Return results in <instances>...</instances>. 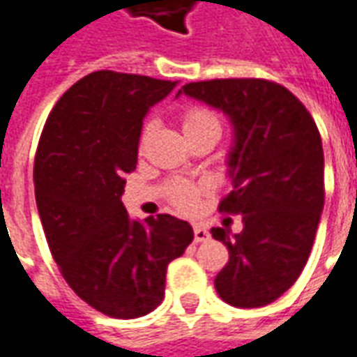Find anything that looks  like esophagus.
Returning <instances> with one entry per match:
<instances>
[{"label": "esophagus", "mask_w": 357, "mask_h": 357, "mask_svg": "<svg viewBox=\"0 0 357 357\" xmlns=\"http://www.w3.org/2000/svg\"><path fill=\"white\" fill-rule=\"evenodd\" d=\"M193 233H195V243H204V241L210 239V231L206 229V227H202V225H195Z\"/></svg>", "instance_id": "esophagus-1"}]
</instances>
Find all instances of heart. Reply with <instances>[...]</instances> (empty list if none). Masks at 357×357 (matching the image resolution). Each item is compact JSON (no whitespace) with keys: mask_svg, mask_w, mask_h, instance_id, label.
<instances>
[{"mask_svg":"<svg viewBox=\"0 0 357 357\" xmlns=\"http://www.w3.org/2000/svg\"><path fill=\"white\" fill-rule=\"evenodd\" d=\"M181 124H183V132L185 135H193V133L201 132H214L220 135L222 132V122L218 118L216 112H212L206 107L201 105H191L181 112ZM153 130V124L147 122L143 126V132L139 137V147L143 149L145 141H147L149 133ZM206 191L204 183H193V181H183V179H176L168 185V199L174 202V206H178L183 212H191L197 208L201 195Z\"/></svg>","mask_w":357,"mask_h":357,"instance_id":"heart-1","label":"heart"}]
</instances>
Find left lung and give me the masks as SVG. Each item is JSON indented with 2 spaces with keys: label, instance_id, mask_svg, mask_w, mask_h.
Instances as JSON below:
<instances>
[{
  "label": "left lung",
  "instance_id": "1",
  "mask_svg": "<svg viewBox=\"0 0 357 357\" xmlns=\"http://www.w3.org/2000/svg\"><path fill=\"white\" fill-rule=\"evenodd\" d=\"M179 93L224 110L233 124V191L218 208L241 214L243 231L212 229L229 250L218 294L237 307L266 306L294 284L314 247L325 201L319 130L298 97L262 78L191 82Z\"/></svg>",
  "mask_w": 357,
  "mask_h": 357
}]
</instances>
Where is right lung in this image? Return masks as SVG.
I'll list each match as a JSON object with an SVG mask.
<instances>
[{
	"label": "right lung",
	"instance_id": "right-lung-1",
	"mask_svg": "<svg viewBox=\"0 0 357 357\" xmlns=\"http://www.w3.org/2000/svg\"><path fill=\"white\" fill-rule=\"evenodd\" d=\"M174 88L139 74H88L53 107L36 151V204L51 255L84 302L118 319L162 302L168 264L193 241L183 220L137 222L120 201L143 118Z\"/></svg>",
	"mask_w": 357,
	"mask_h": 357
}]
</instances>
